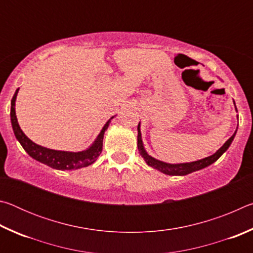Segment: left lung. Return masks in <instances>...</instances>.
<instances>
[{"instance_id": "left-lung-1", "label": "left lung", "mask_w": 253, "mask_h": 253, "mask_svg": "<svg viewBox=\"0 0 253 253\" xmlns=\"http://www.w3.org/2000/svg\"><path fill=\"white\" fill-rule=\"evenodd\" d=\"M233 104H234L235 111L238 113V109H237V106H235L234 100H233ZM237 117L239 119L238 115H237ZM137 130H138V136H137V147H138L140 156L144 158V161L146 162V164L148 166H151V168H153V169L160 170V172H162L163 174L172 175V176H184V175L191 174V173L196 172V170H200V169H203L205 168H208V166H210L211 164H213L214 162H216L226 151H228L230 145L233 142L235 134H237V130H235L234 134L231 136L223 145H222V147L217 149V151L211 156H208L205 158H202V160H199L195 162L170 164V163H166V162H163L160 160H156V158H154L146 152V149H145V147H144V143H143V138H142V131H140V122L138 124V127H137Z\"/></svg>"}]
</instances>
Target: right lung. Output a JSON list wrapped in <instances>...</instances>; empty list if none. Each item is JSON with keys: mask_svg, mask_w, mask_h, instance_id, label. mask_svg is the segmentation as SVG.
<instances>
[{"mask_svg": "<svg viewBox=\"0 0 253 253\" xmlns=\"http://www.w3.org/2000/svg\"><path fill=\"white\" fill-rule=\"evenodd\" d=\"M19 89H16L14 96L11 100V124L12 128H13L15 138L18 139L21 146L23 147L24 151L27 152L33 160L59 170H75L83 168H87V166L93 164V163L97 161V158L99 157L102 151V140H104L105 131L107 130V128H108L111 119L116 117V115L110 117L108 121H107L104 127H102V129L100 130L99 135H98L96 137V139L93 140V143L88 148L84 149V151L67 152L46 148L32 142V140L24 134L22 129H21L15 114V101Z\"/></svg>", "mask_w": 253, "mask_h": 253, "instance_id": "right-lung-1", "label": "right lung"}]
</instances>
